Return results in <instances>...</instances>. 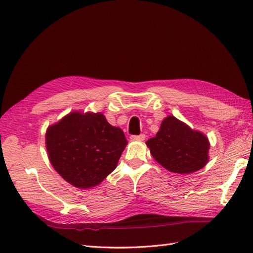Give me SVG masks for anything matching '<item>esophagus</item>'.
I'll return each instance as SVG.
<instances>
[{
    "label": "esophagus",
    "mask_w": 253,
    "mask_h": 253,
    "mask_svg": "<svg viewBox=\"0 0 253 253\" xmlns=\"http://www.w3.org/2000/svg\"><path fill=\"white\" fill-rule=\"evenodd\" d=\"M129 139H131L132 141H143L145 139V135L140 134V135H137V136H131V137H129Z\"/></svg>",
    "instance_id": "1"
}]
</instances>
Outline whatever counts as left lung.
I'll return each instance as SVG.
<instances>
[{"mask_svg":"<svg viewBox=\"0 0 253 253\" xmlns=\"http://www.w3.org/2000/svg\"><path fill=\"white\" fill-rule=\"evenodd\" d=\"M145 144L153 158L172 173H193L209 162L208 137L174 116L166 117L156 136Z\"/></svg>","mask_w":253,"mask_h":253,"instance_id":"obj_1","label":"left lung"}]
</instances>
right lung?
<instances>
[{
  "instance_id": "obj_1",
  "label": "right lung",
  "mask_w": 253,
  "mask_h": 253,
  "mask_svg": "<svg viewBox=\"0 0 253 253\" xmlns=\"http://www.w3.org/2000/svg\"><path fill=\"white\" fill-rule=\"evenodd\" d=\"M48 159L65 181L91 189L116 169L127 141L120 127L111 126L102 113L71 112L45 134Z\"/></svg>"
}]
</instances>
